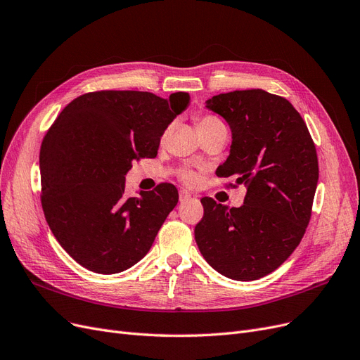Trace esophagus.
<instances>
[{"label":"esophagus","instance_id":"1","mask_svg":"<svg viewBox=\"0 0 360 360\" xmlns=\"http://www.w3.org/2000/svg\"><path fill=\"white\" fill-rule=\"evenodd\" d=\"M179 198H180V202L183 204V202H188V200H191V199H192V195H191L188 191H180Z\"/></svg>","mask_w":360,"mask_h":360}]
</instances>
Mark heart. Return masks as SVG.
<instances>
[{"mask_svg":"<svg viewBox=\"0 0 360 360\" xmlns=\"http://www.w3.org/2000/svg\"><path fill=\"white\" fill-rule=\"evenodd\" d=\"M196 124H198V130H199V133H200V136H202V137L207 136V134H210V133L221 130V128H226V125H224L219 118L212 117V115H204V117H199L198 121H196ZM171 128H172L171 124L165 128L164 133H162V140L167 139V136H168L169 131H171ZM180 179H181L186 184H195V183L198 181V174H196L195 171L186 168V169H183V171L180 172Z\"/></svg>","mask_w":360,"mask_h":360,"instance_id":"1","label":"heart"}]
</instances>
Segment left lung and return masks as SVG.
I'll return each mask as SVG.
<instances>
[{
  "mask_svg": "<svg viewBox=\"0 0 360 360\" xmlns=\"http://www.w3.org/2000/svg\"><path fill=\"white\" fill-rule=\"evenodd\" d=\"M207 108L232 130L230 155L219 177L247 186L243 205L227 208L202 198L195 239L207 263L235 281L276 270L303 239L319 179L318 153L301 115L288 100L264 90L214 96Z\"/></svg>",
  "mask_w": 360,
  "mask_h": 360,
  "instance_id": "1",
  "label": "left lung"
}]
</instances>
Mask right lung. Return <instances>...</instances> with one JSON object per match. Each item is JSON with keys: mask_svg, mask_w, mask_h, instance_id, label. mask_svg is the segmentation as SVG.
Wrapping results in <instances>:
<instances>
[{"mask_svg": "<svg viewBox=\"0 0 360 360\" xmlns=\"http://www.w3.org/2000/svg\"><path fill=\"white\" fill-rule=\"evenodd\" d=\"M148 91L102 90L60 112L39 150L41 204L62 248L82 267L120 273L148 254L179 202L174 184L125 195L133 161L155 158L165 128L189 105Z\"/></svg>", "mask_w": 360, "mask_h": 360, "instance_id": "add662e5", "label": "right lung"}]
</instances>
